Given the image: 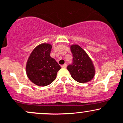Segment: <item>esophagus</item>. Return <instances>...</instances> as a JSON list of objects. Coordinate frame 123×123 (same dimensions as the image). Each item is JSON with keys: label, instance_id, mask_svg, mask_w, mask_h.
<instances>
[{"label": "esophagus", "instance_id": "1", "mask_svg": "<svg viewBox=\"0 0 123 123\" xmlns=\"http://www.w3.org/2000/svg\"><path fill=\"white\" fill-rule=\"evenodd\" d=\"M66 66H67V65H66V63H65V64H63L62 65V68H66Z\"/></svg>", "mask_w": 123, "mask_h": 123}]
</instances>
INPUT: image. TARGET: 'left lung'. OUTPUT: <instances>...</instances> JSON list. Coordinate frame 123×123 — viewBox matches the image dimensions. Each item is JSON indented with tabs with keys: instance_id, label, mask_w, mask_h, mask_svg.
<instances>
[{
	"instance_id": "1",
	"label": "left lung",
	"mask_w": 123,
	"mask_h": 123,
	"mask_svg": "<svg viewBox=\"0 0 123 123\" xmlns=\"http://www.w3.org/2000/svg\"><path fill=\"white\" fill-rule=\"evenodd\" d=\"M73 54V63L68 66L72 77L77 82L86 83L91 80L95 75V68L86 52L79 45L70 46Z\"/></svg>"
}]
</instances>
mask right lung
<instances>
[{
	"mask_svg": "<svg viewBox=\"0 0 123 123\" xmlns=\"http://www.w3.org/2000/svg\"><path fill=\"white\" fill-rule=\"evenodd\" d=\"M52 46L50 44H39L32 51L26 65V74L36 85L46 86L53 82L57 77L60 65L50 57Z\"/></svg>",
	"mask_w": 123,
	"mask_h": 123,
	"instance_id": "add662e5",
	"label": "right lung"
}]
</instances>
